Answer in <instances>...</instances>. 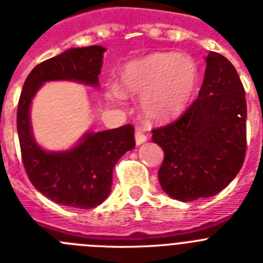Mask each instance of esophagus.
Returning a JSON list of instances; mask_svg holds the SVG:
<instances>
[{"label": "esophagus", "mask_w": 263, "mask_h": 263, "mask_svg": "<svg viewBox=\"0 0 263 263\" xmlns=\"http://www.w3.org/2000/svg\"><path fill=\"white\" fill-rule=\"evenodd\" d=\"M135 141H136V145H140V144L145 143L146 135L143 134L140 129H136V132H135Z\"/></svg>", "instance_id": "obj_1"}]
</instances>
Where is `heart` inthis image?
<instances>
[{
    "label": "heart",
    "mask_w": 263,
    "mask_h": 263,
    "mask_svg": "<svg viewBox=\"0 0 263 263\" xmlns=\"http://www.w3.org/2000/svg\"><path fill=\"white\" fill-rule=\"evenodd\" d=\"M198 70L189 58L178 53H153L129 63L120 77L119 90L124 96H143L141 108L152 120L162 122L186 107L195 87ZM114 96L119 93L114 91Z\"/></svg>",
    "instance_id": "obj_1"
}]
</instances>
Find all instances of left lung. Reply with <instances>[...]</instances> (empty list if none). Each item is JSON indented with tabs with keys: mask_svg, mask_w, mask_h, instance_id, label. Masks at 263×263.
<instances>
[{
	"mask_svg": "<svg viewBox=\"0 0 263 263\" xmlns=\"http://www.w3.org/2000/svg\"><path fill=\"white\" fill-rule=\"evenodd\" d=\"M198 98L166 126L153 128L152 140L164 149L158 181L181 202L214 196L237 176L247 153V99L228 59L205 58Z\"/></svg>",
	"mask_w": 263,
	"mask_h": 263,
	"instance_id": "8db88e82",
	"label": "left lung"
}]
</instances>
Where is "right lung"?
Instances as JSON below:
<instances>
[{"label":"right lung","mask_w":263,"mask_h":263,"mask_svg":"<svg viewBox=\"0 0 263 263\" xmlns=\"http://www.w3.org/2000/svg\"><path fill=\"white\" fill-rule=\"evenodd\" d=\"M101 46L72 48L40 63L23 85L16 111V129L28 179L52 202L74 208H94L108 196L118 160L135 146L131 124L102 132H89L67 152H46L35 143L30 124V105L42 84L69 80L98 85L102 68Z\"/></svg>","instance_id":"add662e5"}]
</instances>
